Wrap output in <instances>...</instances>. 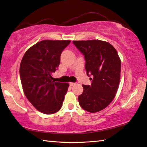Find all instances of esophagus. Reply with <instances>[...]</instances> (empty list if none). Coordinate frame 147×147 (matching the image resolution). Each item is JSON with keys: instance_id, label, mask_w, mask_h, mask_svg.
<instances>
[{"instance_id": "esophagus-1", "label": "esophagus", "mask_w": 147, "mask_h": 147, "mask_svg": "<svg viewBox=\"0 0 147 147\" xmlns=\"http://www.w3.org/2000/svg\"><path fill=\"white\" fill-rule=\"evenodd\" d=\"M76 84V83H73V82H70L69 86H75Z\"/></svg>"}]
</instances>
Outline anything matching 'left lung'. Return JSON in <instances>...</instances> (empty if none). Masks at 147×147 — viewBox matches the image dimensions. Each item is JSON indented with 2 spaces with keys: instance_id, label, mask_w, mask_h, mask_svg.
<instances>
[{
  "instance_id": "left-lung-1",
  "label": "left lung",
  "mask_w": 147,
  "mask_h": 147,
  "mask_svg": "<svg viewBox=\"0 0 147 147\" xmlns=\"http://www.w3.org/2000/svg\"><path fill=\"white\" fill-rule=\"evenodd\" d=\"M83 54L87 75L91 85H82L83 93L78 96L81 107L95 113L104 109L115 97L120 79L121 61L111 44L100 40L74 41Z\"/></svg>"
}]
</instances>
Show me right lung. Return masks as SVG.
<instances>
[{
	"label": "right lung",
	"mask_w": 147,
	"mask_h": 147,
	"mask_svg": "<svg viewBox=\"0 0 147 147\" xmlns=\"http://www.w3.org/2000/svg\"><path fill=\"white\" fill-rule=\"evenodd\" d=\"M69 40H43L26 51L20 65V78L25 95L42 113L54 114L61 109L69 84L52 81L63 50Z\"/></svg>",
	"instance_id": "right-lung-1"
}]
</instances>
